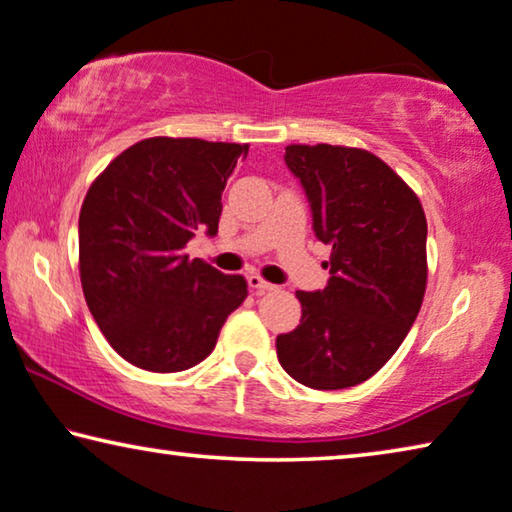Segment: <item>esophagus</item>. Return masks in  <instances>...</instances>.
Listing matches in <instances>:
<instances>
[{
    "label": "esophagus",
    "instance_id": "esophagus-1",
    "mask_svg": "<svg viewBox=\"0 0 512 512\" xmlns=\"http://www.w3.org/2000/svg\"><path fill=\"white\" fill-rule=\"evenodd\" d=\"M248 287L257 294H266V292H273V289H276V285L266 282L262 276H257V273H250L248 276Z\"/></svg>",
    "mask_w": 512,
    "mask_h": 512
}]
</instances>
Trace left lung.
Wrapping results in <instances>:
<instances>
[{"label": "left lung", "mask_w": 512, "mask_h": 512, "mask_svg": "<svg viewBox=\"0 0 512 512\" xmlns=\"http://www.w3.org/2000/svg\"><path fill=\"white\" fill-rule=\"evenodd\" d=\"M312 230L331 246L329 282L296 292L301 324L276 338L289 377L317 391L370 379L416 322L427 282V223L418 197L384 160L363 149L289 144Z\"/></svg>", "instance_id": "8db88e82"}]
</instances>
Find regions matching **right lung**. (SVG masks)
I'll list each match as a JSON object with an SVG mask.
<instances>
[{
    "label": "right lung",
    "instance_id": "1",
    "mask_svg": "<svg viewBox=\"0 0 512 512\" xmlns=\"http://www.w3.org/2000/svg\"><path fill=\"white\" fill-rule=\"evenodd\" d=\"M248 144L149 137L91 183L80 211V280L114 352L149 372H181L216 347L248 296L183 253L195 232L218 234L225 183Z\"/></svg>",
    "mask_w": 512,
    "mask_h": 512
}]
</instances>
